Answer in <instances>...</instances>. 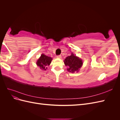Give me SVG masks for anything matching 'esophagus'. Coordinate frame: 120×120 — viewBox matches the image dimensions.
<instances>
[{
	"mask_svg": "<svg viewBox=\"0 0 120 120\" xmlns=\"http://www.w3.org/2000/svg\"><path fill=\"white\" fill-rule=\"evenodd\" d=\"M56 57H57V58H59V59H60V58L61 57V55H59V56H57Z\"/></svg>",
	"mask_w": 120,
	"mask_h": 120,
	"instance_id": "esophagus-1",
	"label": "esophagus"
}]
</instances>
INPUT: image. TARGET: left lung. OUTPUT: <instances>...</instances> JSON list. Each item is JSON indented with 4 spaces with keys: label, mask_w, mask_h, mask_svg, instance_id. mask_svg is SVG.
Returning a JSON list of instances; mask_svg holds the SVG:
<instances>
[{
    "label": "left lung",
    "mask_w": 120,
    "mask_h": 120,
    "mask_svg": "<svg viewBox=\"0 0 120 120\" xmlns=\"http://www.w3.org/2000/svg\"><path fill=\"white\" fill-rule=\"evenodd\" d=\"M64 63L66 66L68 68L67 70L72 72H78L82 66V60L76 56H75L73 53H71V55L67 56L64 60Z\"/></svg>",
    "instance_id": "obj_1"
}]
</instances>
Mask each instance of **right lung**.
<instances>
[{
	"instance_id": "1",
	"label": "right lung",
	"mask_w": 120,
	"mask_h": 120,
	"mask_svg": "<svg viewBox=\"0 0 120 120\" xmlns=\"http://www.w3.org/2000/svg\"><path fill=\"white\" fill-rule=\"evenodd\" d=\"M52 59L51 57L45 56L44 54H42L41 57L37 60V64L38 67L41 69V70L45 71L48 68V66H49L52 62Z\"/></svg>"
}]
</instances>
